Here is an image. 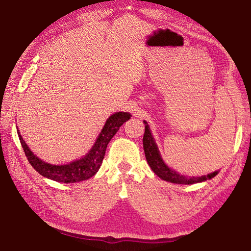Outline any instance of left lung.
<instances>
[{"mask_svg": "<svg viewBox=\"0 0 251 251\" xmlns=\"http://www.w3.org/2000/svg\"><path fill=\"white\" fill-rule=\"evenodd\" d=\"M143 123L146 124V127H145V135H143L142 141H143V150H145L147 162L149 165H150L151 169L155 173L156 176H158L159 178L172 183L193 184V183L202 182V181L209 180L211 178H214L218 174V172H215L207 176H201V177L188 178L185 177V176L180 175L178 173H176L175 170L170 169L167 165H165V163L163 162L161 154L158 152L156 143L154 142V139L151 135V131H150V128H149L148 123L146 121H143Z\"/></svg>", "mask_w": 251, "mask_h": 251, "instance_id": "left-lung-1", "label": "left lung"}]
</instances>
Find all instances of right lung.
I'll list each match as a JSON object with an SVG mask.
<instances>
[{"mask_svg": "<svg viewBox=\"0 0 251 251\" xmlns=\"http://www.w3.org/2000/svg\"><path fill=\"white\" fill-rule=\"evenodd\" d=\"M130 114L127 112H116L111 115L106 121L103 129L101 130L97 141L95 142L94 147L83 158L78 161H74L68 165H56L47 164L40 158H37L33 153L30 151L28 146L25 145L23 137H21L19 130L17 129L19 140L25 151L26 158H28L31 166L33 167L40 175L44 177L51 179L58 182L63 183H73L89 179L98 172L101 164H102L106 147L110 140L116 134L120 127L124 124L126 121L130 119Z\"/></svg>", "mask_w": 251, "mask_h": 251, "instance_id": "1", "label": "right lung"}]
</instances>
